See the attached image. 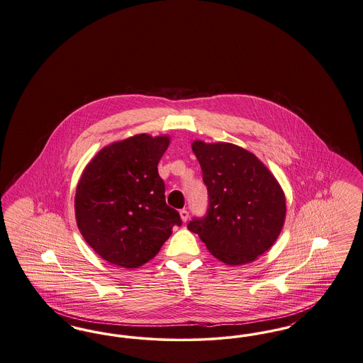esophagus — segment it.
<instances>
[{"label": "esophagus", "instance_id": "34e87169", "mask_svg": "<svg viewBox=\"0 0 363 363\" xmlns=\"http://www.w3.org/2000/svg\"><path fill=\"white\" fill-rule=\"evenodd\" d=\"M179 214H180V218H182V221L187 222V220H189V211H187L186 208L180 210V211H179Z\"/></svg>", "mask_w": 363, "mask_h": 363}]
</instances>
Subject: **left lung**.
I'll list each match as a JSON object with an SVG mask.
<instances>
[{
	"label": "left lung",
	"instance_id": "8db88e82",
	"mask_svg": "<svg viewBox=\"0 0 363 363\" xmlns=\"http://www.w3.org/2000/svg\"><path fill=\"white\" fill-rule=\"evenodd\" d=\"M208 191L205 218L189 229L210 253L229 266L255 262L281 235L286 218L284 192L253 153L228 142H192Z\"/></svg>",
	"mask_w": 363,
	"mask_h": 363
}]
</instances>
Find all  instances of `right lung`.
<instances>
[{
	"mask_svg": "<svg viewBox=\"0 0 363 363\" xmlns=\"http://www.w3.org/2000/svg\"><path fill=\"white\" fill-rule=\"evenodd\" d=\"M169 135L137 134L97 152L79 177L74 211L79 233L111 264L137 268L157 255L182 225L165 203L158 161Z\"/></svg>",
	"mask_w": 363,
	"mask_h": 363,
	"instance_id": "1",
	"label": "right lung"
}]
</instances>
